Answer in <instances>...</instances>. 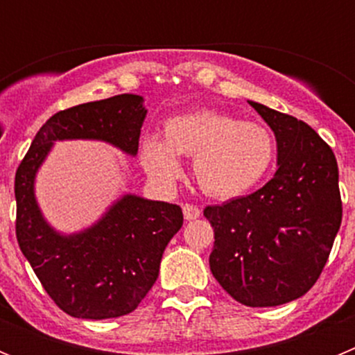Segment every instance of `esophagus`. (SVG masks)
I'll return each mask as SVG.
<instances>
[{"label": "esophagus", "mask_w": 355, "mask_h": 355, "mask_svg": "<svg viewBox=\"0 0 355 355\" xmlns=\"http://www.w3.org/2000/svg\"><path fill=\"white\" fill-rule=\"evenodd\" d=\"M183 215L187 220H196L200 216V209L196 205H184L183 206Z\"/></svg>", "instance_id": "1"}]
</instances>
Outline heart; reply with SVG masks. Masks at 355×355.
<instances>
[{"instance_id":"1","label":"heart","mask_w":355,"mask_h":355,"mask_svg":"<svg viewBox=\"0 0 355 355\" xmlns=\"http://www.w3.org/2000/svg\"><path fill=\"white\" fill-rule=\"evenodd\" d=\"M178 156L193 158V180L213 199H234L258 187L275 159L270 128L234 115L200 110L165 122L163 140L147 137L140 158L155 183L168 187L181 175Z\"/></svg>"}]
</instances>
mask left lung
<instances>
[{
  "label": "left lung",
  "mask_w": 355,
  "mask_h": 355,
  "mask_svg": "<svg viewBox=\"0 0 355 355\" xmlns=\"http://www.w3.org/2000/svg\"><path fill=\"white\" fill-rule=\"evenodd\" d=\"M277 140V172L263 188L206 206L215 233L209 268L249 307L291 302L311 290L341 225L338 162L306 122L249 101Z\"/></svg>",
  "instance_id": "1"
}]
</instances>
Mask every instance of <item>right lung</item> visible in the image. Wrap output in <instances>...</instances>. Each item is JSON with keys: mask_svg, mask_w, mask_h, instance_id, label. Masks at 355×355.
I'll list each match as a JSON object with an SVG mask.
<instances>
[{"mask_svg": "<svg viewBox=\"0 0 355 355\" xmlns=\"http://www.w3.org/2000/svg\"><path fill=\"white\" fill-rule=\"evenodd\" d=\"M147 110L121 94L53 115L15 172V236L40 284L74 318L105 320L139 307L156 283L163 250L183 225L178 205L124 196L101 220L76 234L56 233L35 200V174L56 140H103L135 156Z\"/></svg>", "mask_w": 355, "mask_h": 355, "instance_id": "add662e5", "label": "right lung"}]
</instances>
